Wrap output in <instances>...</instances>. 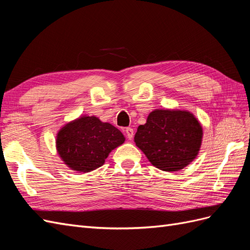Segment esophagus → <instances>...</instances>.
<instances>
[{
	"instance_id": "esophagus-1",
	"label": "esophagus",
	"mask_w": 250,
	"mask_h": 250,
	"mask_svg": "<svg viewBox=\"0 0 250 250\" xmlns=\"http://www.w3.org/2000/svg\"><path fill=\"white\" fill-rule=\"evenodd\" d=\"M125 132H126V135H127V138L129 139V140H132V138H133V129L131 127H127L126 129H125Z\"/></svg>"
}]
</instances>
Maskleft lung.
Returning a JSON list of instances; mask_svg holds the SVG:
<instances>
[{
  "label": "left lung",
  "mask_w": 250,
  "mask_h": 250,
  "mask_svg": "<svg viewBox=\"0 0 250 250\" xmlns=\"http://www.w3.org/2000/svg\"><path fill=\"white\" fill-rule=\"evenodd\" d=\"M203 130L192 112L155 109L146 123L138 127L134 143L155 168L173 172L190 165L197 157Z\"/></svg>",
  "instance_id": "obj_1"
}]
</instances>
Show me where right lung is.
<instances>
[{"instance_id": "right-lung-1", "label": "right lung", "mask_w": 250, "mask_h": 250, "mask_svg": "<svg viewBox=\"0 0 250 250\" xmlns=\"http://www.w3.org/2000/svg\"><path fill=\"white\" fill-rule=\"evenodd\" d=\"M124 142L123 133L113 125L95 116H81L60 128L56 150L71 170L87 173L101 167Z\"/></svg>"}]
</instances>
